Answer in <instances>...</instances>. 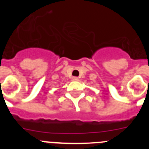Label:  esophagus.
Wrapping results in <instances>:
<instances>
[{
	"label": "esophagus",
	"mask_w": 149,
	"mask_h": 149,
	"mask_svg": "<svg viewBox=\"0 0 149 149\" xmlns=\"http://www.w3.org/2000/svg\"><path fill=\"white\" fill-rule=\"evenodd\" d=\"M72 81H79V78L77 77H73L72 78Z\"/></svg>",
	"instance_id": "34e87169"
}]
</instances>
